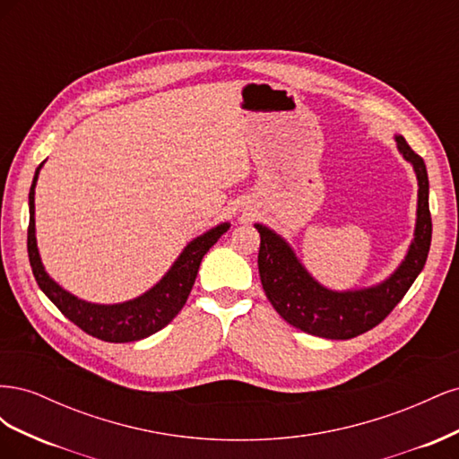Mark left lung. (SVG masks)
<instances>
[{"mask_svg": "<svg viewBox=\"0 0 459 459\" xmlns=\"http://www.w3.org/2000/svg\"><path fill=\"white\" fill-rule=\"evenodd\" d=\"M400 155L413 166L418 178V218L413 239L398 268L377 285L364 289L333 290L324 287L295 255L280 233L268 226L255 224L260 233L258 272L260 281L275 312L287 324L324 339H352L373 329L393 312L408 293L425 266L430 233L429 178L423 159L413 152L402 135H394Z\"/></svg>", "mask_w": 459, "mask_h": 459, "instance_id": "obj_1", "label": "left lung"}]
</instances>
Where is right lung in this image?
I'll return each mask as SVG.
<instances>
[{
  "instance_id": "1",
  "label": "right lung",
  "mask_w": 459,
  "mask_h": 459,
  "mask_svg": "<svg viewBox=\"0 0 459 459\" xmlns=\"http://www.w3.org/2000/svg\"><path fill=\"white\" fill-rule=\"evenodd\" d=\"M41 166H44V162L36 169L29 193V258L32 273L46 297L82 331L107 342L142 341L169 325L178 316V312L184 308V304L191 293V287L195 283L203 256L230 230V221H221V224L189 241L184 251L174 260L170 270L160 277V281L145 290L143 295L117 304H97L82 300L76 295L68 293L53 277H49L39 258L36 243L34 195Z\"/></svg>"
}]
</instances>
